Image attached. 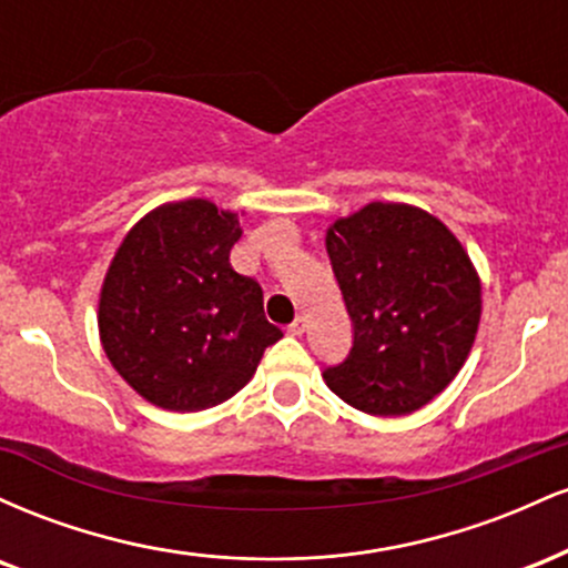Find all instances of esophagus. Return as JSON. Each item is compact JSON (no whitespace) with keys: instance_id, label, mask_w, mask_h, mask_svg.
Instances as JSON below:
<instances>
[{"instance_id":"esophagus-1","label":"esophagus","mask_w":568,"mask_h":568,"mask_svg":"<svg viewBox=\"0 0 568 568\" xmlns=\"http://www.w3.org/2000/svg\"><path fill=\"white\" fill-rule=\"evenodd\" d=\"M304 328H306L304 317H296V321H293V323L288 325V334H291V336H302Z\"/></svg>"}]
</instances>
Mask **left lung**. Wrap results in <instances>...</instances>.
Wrapping results in <instances>:
<instances>
[{"mask_svg": "<svg viewBox=\"0 0 568 568\" xmlns=\"http://www.w3.org/2000/svg\"><path fill=\"white\" fill-rule=\"evenodd\" d=\"M325 251L355 328L325 384L371 416L427 406L478 334L480 277L467 251L440 219L406 202H368L336 219Z\"/></svg>", "mask_w": 568, "mask_h": 568, "instance_id": "1", "label": "left lung"}]
</instances>
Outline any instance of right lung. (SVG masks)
Listing matches in <instances>:
<instances>
[{"label": "right lung", "instance_id": "1", "mask_svg": "<svg viewBox=\"0 0 568 568\" xmlns=\"http://www.w3.org/2000/svg\"><path fill=\"white\" fill-rule=\"evenodd\" d=\"M237 213L211 200L165 202L116 247L98 298V334L116 374L165 410L213 408L256 374L283 331L264 293L232 270Z\"/></svg>", "mask_w": 568, "mask_h": 568}]
</instances>
